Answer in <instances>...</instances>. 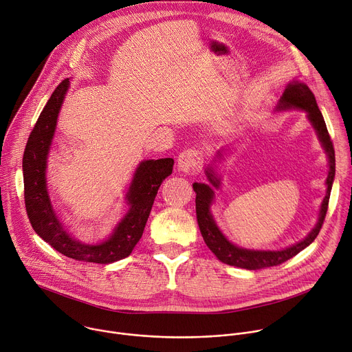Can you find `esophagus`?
I'll return each mask as SVG.
<instances>
[{"instance_id":"esophagus-1","label":"esophagus","mask_w":352,"mask_h":352,"mask_svg":"<svg viewBox=\"0 0 352 352\" xmlns=\"http://www.w3.org/2000/svg\"><path fill=\"white\" fill-rule=\"evenodd\" d=\"M204 154L201 150L188 148L184 150L177 158V168L186 175H197L202 168Z\"/></svg>"}]
</instances>
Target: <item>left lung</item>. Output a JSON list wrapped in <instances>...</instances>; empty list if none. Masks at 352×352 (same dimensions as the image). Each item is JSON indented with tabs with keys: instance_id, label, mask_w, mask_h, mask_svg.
Returning a JSON list of instances; mask_svg holds the SVG:
<instances>
[{
	"instance_id": "obj_1",
	"label": "left lung",
	"mask_w": 352,
	"mask_h": 352,
	"mask_svg": "<svg viewBox=\"0 0 352 352\" xmlns=\"http://www.w3.org/2000/svg\"><path fill=\"white\" fill-rule=\"evenodd\" d=\"M289 109H300L307 112V118L311 122L312 127L316 131V135L319 138V142L327 155L329 160V173L326 179V195L322 201L320 209H319V218L315 225V228L308 233V236L287 247L283 250H277V251H265V250H248L239 247L233 244L232 241L228 240V237L221 232L218 228L212 212H210V205L214 204L215 199V191L214 188L221 187V176L215 170V164L223 158L222 151H218L217 157L212 160V164L208 165L205 169L206 179L209 184L205 183H194L192 188L195 191V212H197V221L199 226V232L204 237L205 244L208 248L212 251L217 258L228 263L230 266H237L248 270H256V269H265L270 266H277L280 263H283L301 252L304 248H307L319 234L326 212H327V206H329V198H330V191L336 175V158H334V148L333 143L330 140L322 112L319 111V107L316 104L314 93L309 90V87L300 82V80H293L290 82L282 97H280L276 111H289Z\"/></svg>"
}]
</instances>
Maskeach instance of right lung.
<instances>
[{
    "label": "right lung",
    "instance_id": "right-lung-1",
    "mask_svg": "<svg viewBox=\"0 0 352 352\" xmlns=\"http://www.w3.org/2000/svg\"><path fill=\"white\" fill-rule=\"evenodd\" d=\"M67 89L69 79H65L54 90L29 135L22 164L26 212L34 232L62 255L83 262L112 263L129 256L142 239L158 188L173 170V160H147L138 164L124 198L126 214L104 241L85 243L74 237L63 228L52 206L45 176L48 153Z\"/></svg>",
    "mask_w": 352,
    "mask_h": 352
}]
</instances>
